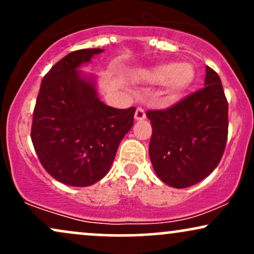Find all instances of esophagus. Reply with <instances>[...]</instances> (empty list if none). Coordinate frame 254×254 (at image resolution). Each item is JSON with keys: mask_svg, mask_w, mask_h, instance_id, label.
I'll list each match as a JSON object with an SVG mask.
<instances>
[{"mask_svg": "<svg viewBox=\"0 0 254 254\" xmlns=\"http://www.w3.org/2000/svg\"><path fill=\"white\" fill-rule=\"evenodd\" d=\"M135 119L136 121H143V119H145V112L142 107H137L135 112Z\"/></svg>", "mask_w": 254, "mask_h": 254, "instance_id": "esophagus-1", "label": "esophagus"}]
</instances>
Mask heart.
Returning a JSON list of instances; mask_svg holds the SVG:
<instances>
[{"label": "heart", "mask_w": 254, "mask_h": 254, "mask_svg": "<svg viewBox=\"0 0 254 254\" xmlns=\"http://www.w3.org/2000/svg\"><path fill=\"white\" fill-rule=\"evenodd\" d=\"M149 80L157 84L166 83L168 93L173 97L182 94L193 84L196 70L190 63H162L149 71Z\"/></svg>", "instance_id": "1"}]
</instances>
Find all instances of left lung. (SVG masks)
Listing matches in <instances>:
<instances>
[{"label": "left lung", "mask_w": 254, "mask_h": 254, "mask_svg": "<svg viewBox=\"0 0 254 254\" xmlns=\"http://www.w3.org/2000/svg\"><path fill=\"white\" fill-rule=\"evenodd\" d=\"M205 87L166 110H149V156L165 184L185 189L211 173L228 137V103L217 72L206 66Z\"/></svg>", "instance_id": "1"}]
</instances>
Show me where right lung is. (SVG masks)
<instances>
[{"label":"right lung","mask_w":254,"mask_h":254,"mask_svg":"<svg viewBox=\"0 0 254 254\" xmlns=\"http://www.w3.org/2000/svg\"><path fill=\"white\" fill-rule=\"evenodd\" d=\"M103 49H82L58 61L43 77L31 138L52 178L84 188L106 176L118 145L133 124L135 107L113 109L99 100L94 77L77 70Z\"/></svg>","instance_id":"obj_1"}]
</instances>
